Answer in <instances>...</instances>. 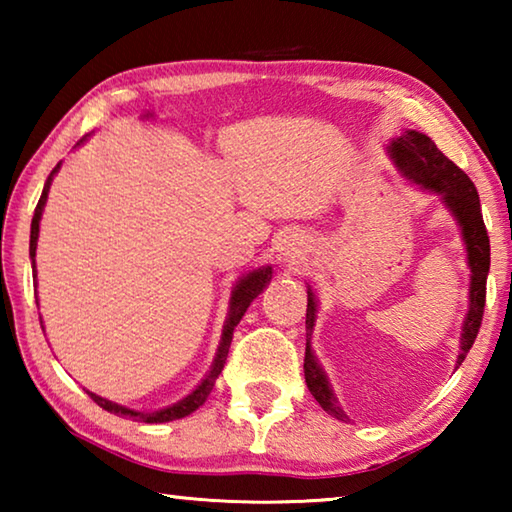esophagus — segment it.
I'll use <instances>...</instances> for the list:
<instances>
[{"mask_svg": "<svg viewBox=\"0 0 512 512\" xmlns=\"http://www.w3.org/2000/svg\"><path fill=\"white\" fill-rule=\"evenodd\" d=\"M277 253H280V259L289 262V259H296L305 253V244H302L296 235H289L277 244Z\"/></svg>", "mask_w": 512, "mask_h": 512, "instance_id": "esophagus-1", "label": "esophagus"}]
</instances>
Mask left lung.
Wrapping results in <instances>:
<instances>
[{
  "label": "left lung",
  "instance_id": "8db88e82",
  "mask_svg": "<svg viewBox=\"0 0 512 512\" xmlns=\"http://www.w3.org/2000/svg\"><path fill=\"white\" fill-rule=\"evenodd\" d=\"M391 160L395 167L400 169L402 176L411 183L420 185L431 194H438L440 201L461 225V235L467 248V266H470V309H467L463 320V334H461V352H458L456 368L465 361L467 352L474 345L476 334H479L481 320H483V307H485V282H488L490 271V237L485 230L481 203L476 187L467 173L456 167V164L447 158L438 146L431 142V137L422 135L418 131H406L400 137H395L388 146ZM316 296L314 291L307 289V336L314 332L316 323ZM305 381L309 393L316 397V402L332 415L336 420H348V415L336 402V395L329 388L327 375L311 352V345L307 341L305 350Z\"/></svg>",
  "mask_w": 512,
  "mask_h": 512
}]
</instances>
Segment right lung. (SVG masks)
Returning <instances> with one entry per match:
<instances>
[{
	"label": "right lung",
	"instance_id": "right-lung-1",
	"mask_svg": "<svg viewBox=\"0 0 512 512\" xmlns=\"http://www.w3.org/2000/svg\"><path fill=\"white\" fill-rule=\"evenodd\" d=\"M81 142H85V137ZM79 142V144H81ZM60 169V162L56 164V169L49 173L47 178V185L42 189V196L36 205V212H33V221H31V241H29V255H31V264H33V273H36V248H38V232H40V216L42 210H45V203H47V194H49V185H51V178H54V173ZM273 277V268L271 266H262L257 268V271H250L248 275L241 277V280L235 284V289H232V296H230V311H228V318H225V325H223V334H221V343H219V350H216V357L212 361V368L207 370L205 379L198 384L192 393L183 400L171 404V406H164V409L158 411H133V409H126V406L115 404L106 400V397H99L90 391L88 393L94 402H97L101 409H106L110 413L119 415V418H133L137 422H146V424H158V422H171V420H180L185 418V415L194 413L198 406H203V402L207 400V395L212 393L214 388V381L216 377L221 375L223 370V363L228 359V350H230V343H232V332H235V327L239 325L241 316L246 314V309L250 307V302H253L259 293L266 289V284L271 282ZM42 325V320H40Z\"/></svg>",
	"mask_w": 512,
	"mask_h": 512
}]
</instances>
